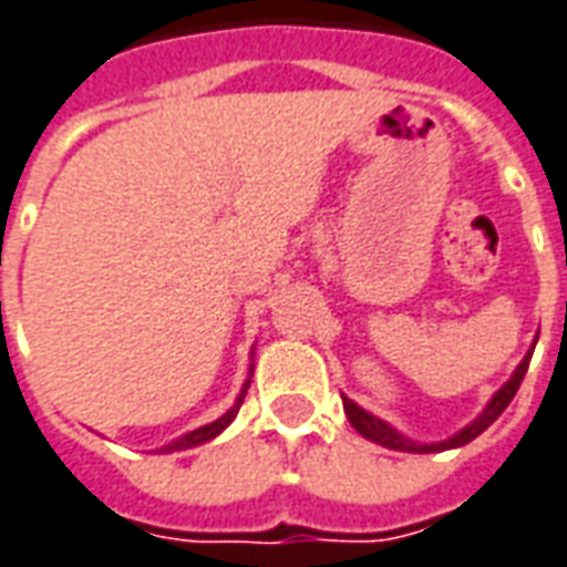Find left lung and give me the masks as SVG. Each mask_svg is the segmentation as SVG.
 Wrapping results in <instances>:
<instances>
[{"mask_svg":"<svg viewBox=\"0 0 567 567\" xmlns=\"http://www.w3.org/2000/svg\"><path fill=\"white\" fill-rule=\"evenodd\" d=\"M528 360H532V351L525 354V360H522L519 367H516V372L509 375L507 384H504V388H501V391H497L495 396L488 400V405H485L483 412H480V419H473L467 427H464V431H457L455 436H449V440H443V443H412V440H405L403 433L393 431L388 421L369 415L367 409H360L354 400L341 396V403H344V415H348V421L354 424V431L360 433V436L372 440V443L384 445V449H396V452H421V455H427V452H445V449L467 445L470 440H476L480 433L488 431V427H492V424L501 419V412L507 409L509 400H513V396H516V391H519L522 379H525V372H528Z\"/></svg>","mask_w":567,"mask_h":567,"instance_id":"1","label":"left lung"}]
</instances>
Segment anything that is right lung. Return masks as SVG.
I'll return each instance as SVG.
<instances>
[{"label":"right lung","instance_id":"1","mask_svg":"<svg viewBox=\"0 0 567 567\" xmlns=\"http://www.w3.org/2000/svg\"><path fill=\"white\" fill-rule=\"evenodd\" d=\"M250 375H252V367H250ZM247 388H250V379H247V384L240 388L238 400H235V405L228 409L223 419L210 421V424H204V427H198V431H192V433H186V436H179V440H174V443L162 445V449H158V455H162V452H183V449H195V445L210 443L213 436H219V433L226 431L228 424L235 421V415H238L240 403H244V396H247Z\"/></svg>","mask_w":567,"mask_h":567}]
</instances>
